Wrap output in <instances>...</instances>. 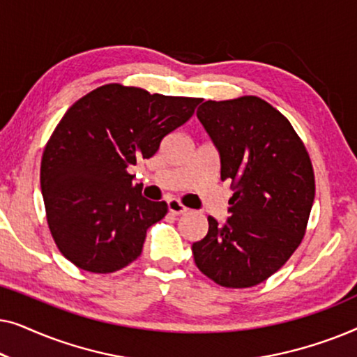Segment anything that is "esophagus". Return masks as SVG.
Returning <instances> with one entry per match:
<instances>
[{"label":"esophagus","instance_id":"1","mask_svg":"<svg viewBox=\"0 0 357 357\" xmlns=\"http://www.w3.org/2000/svg\"><path fill=\"white\" fill-rule=\"evenodd\" d=\"M167 206H169V211L172 213V214H185L188 211V208H185L182 203L178 202V199H175V198H170L169 202H167Z\"/></svg>","mask_w":357,"mask_h":357}]
</instances>
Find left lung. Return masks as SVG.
Listing matches in <instances>:
<instances>
[{
  "label": "left lung",
  "mask_w": 357,
  "mask_h": 357,
  "mask_svg": "<svg viewBox=\"0 0 357 357\" xmlns=\"http://www.w3.org/2000/svg\"><path fill=\"white\" fill-rule=\"evenodd\" d=\"M197 116L234 195L226 224L209 216L206 237L192 245L195 263L219 286H257L305 236L315 198L309 153L289 120L260 97L206 100Z\"/></svg>",
  "instance_id": "1"
}]
</instances>
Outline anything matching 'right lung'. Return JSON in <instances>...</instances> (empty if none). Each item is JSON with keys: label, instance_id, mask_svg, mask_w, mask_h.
Here are the masks:
<instances>
[{"label": "right lung", "instance_id": "obj_1", "mask_svg": "<svg viewBox=\"0 0 357 357\" xmlns=\"http://www.w3.org/2000/svg\"><path fill=\"white\" fill-rule=\"evenodd\" d=\"M199 102L112 82L68 109L40 165L47 222L66 260L105 275L141 255L146 231L167 214V203L146 199L128 167L153 158Z\"/></svg>", "mask_w": 357, "mask_h": 357}]
</instances>
